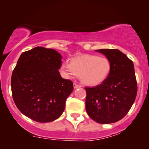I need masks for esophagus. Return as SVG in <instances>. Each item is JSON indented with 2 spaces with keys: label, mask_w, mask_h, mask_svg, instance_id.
<instances>
[{
  "label": "esophagus",
  "mask_w": 149,
  "mask_h": 149,
  "mask_svg": "<svg viewBox=\"0 0 149 149\" xmlns=\"http://www.w3.org/2000/svg\"><path fill=\"white\" fill-rule=\"evenodd\" d=\"M73 87H74V89H76V88H79V87H81V85L77 84L76 83H74V84H73Z\"/></svg>",
  "instance_id": "1"
}]
</instances>
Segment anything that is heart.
Returning a JSON list of instances; mask_svg holds the SVG:
<instances>
[{
	"mask_svg": "<svg viewBox=\"0 0 149 149\" xmlns=\"http://www.w3.org/2000/svg\"><path fill=\"white\" fill-rule=\"evenodd\" d=\"M112 65L109 58L96 55L83 54L74 57L68 63H63L61 70L67 77L79 76L83 84L95 86L102 83L109 76Z\"/></svg>",
	"mask_w": 149,
	"mask_h": 149,
	"instance_id": "b5f03b06",
	"label": "heart"
}]
</instances>
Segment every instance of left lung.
Wrapping results in <instances>:
<instances>
[{
	"label": "left lung",
	"mask_w": 149,
	"mask_h": 149,
	"mask_svg": "<svg viewBox=\"0 0 149 149\" xmlns=\"http://www.w3.org/2000/svg\"><path fill=\"white\" fill-rule=\"evenodd\" d=\"M96 52L109 59L111 71L102 83L85 87V108L97 123H113L123 119L135 101L138 88L134 64L118 49H102Z\"/></svg>",
	"instance_id": "1"
}]
</instances>
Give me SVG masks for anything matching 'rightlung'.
Returning <instances> with one entry per match:
<instances>
[{
	"label": "right lung",
	"mask_w": 149,
	"mask_h": 149,
	"mask_svg": "<svg viewBox=\"0 0 149 149\" xmlns=\"http://www.w3.org/2000/svg\"><path fill=\"white\" fill-rule=\"evenodd\" d=\"M62 58L56 50L36 47L18 59L11 76L12 96L20 112L34 121H53L64 111L74 87L59 72Z\"/></svg>",
	"instance_id": "add662e5"
}]
</instances>
